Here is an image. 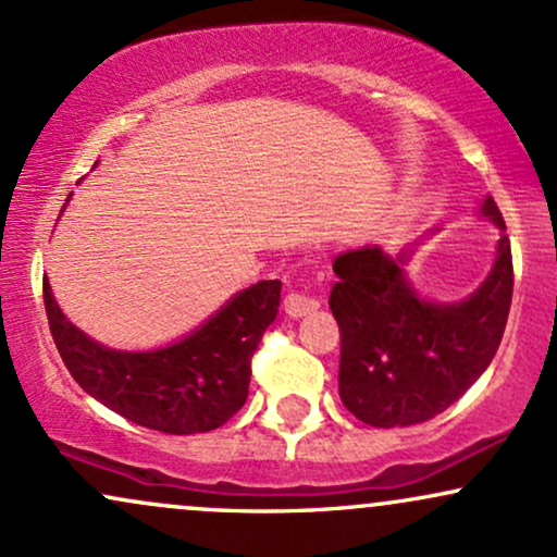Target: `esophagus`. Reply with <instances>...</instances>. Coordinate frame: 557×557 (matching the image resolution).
Here are the masks:
<instances>
[{"mask_svg":"<svg viewBox=\"0 0 557 557\" xmlns=\"http://www.w3.org/2000/svg\"><path fill=\"white\" fill-rule=\"evenodd\" d=\"M283 306H285V314H287V317L298 319V317L311 314V311H314L317 306H319V300L311 298V296H306V293L290 290V293H287V296H285Z\"/></svg>","mask_w":557,"mask_h":557,"instance_id":"1","label":"esophagus"}]
</instances>
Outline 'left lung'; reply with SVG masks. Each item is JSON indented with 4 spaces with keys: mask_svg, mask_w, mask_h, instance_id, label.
I'll use <instances>...</instances> for the list:
<instances>
[{
    "mask_svg": "<svg viewBox=\"0 0 557 557\" xmlns=\"http://www.w3.org/2000/svg\"><path fill=\"white\" fill-rule=\"evenodd\" d=\"M500 227L490 277L463 304H430L380 248L345 251L332 270L330 309L341 324V400L369 426H408L443 413L495 359L513 298V257Z\"/></svg>",
    "mask_w": 557,
    "mask_h": 557,
    "instance_id": "obj_1",
    "label": "left lung"
}]
</instances>
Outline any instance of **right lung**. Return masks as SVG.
<instances>
[{
  "label": "right lung",
  "mask_w": 557,
  "mask_h": 557,
  "mask_svg": "<svg viewBox=\"0 0 557 557\" xmlns=\"http://www.w3.org/2000/svg\"><path fill=\"white\" fill-rule=\"evenodd\" d=\"M280 280H261L185 341L149 354L101 348L70 324L44 280V309L73 380L127 421L164 434L212 432L248 398L251 359L280 309Z\"/></svg>",
  "instance_id": "1"
}]
</instances>
